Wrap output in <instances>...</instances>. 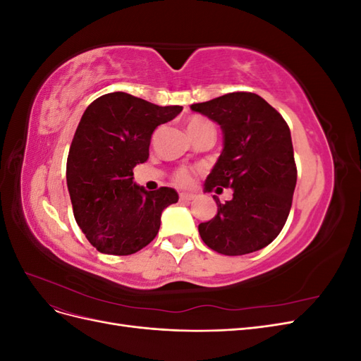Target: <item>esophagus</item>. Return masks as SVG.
<instances>
[{
	"instance_id": "34e87169",
	"label": "esophagus",
	"mask_w": 361,
	"mask_h": 361,
	"mask_svg": "<svg viewBox=\"0 0 361 361\" xmlns=\"http://www.w3.org/2000/svg\"><path fill=\"white\" fill-rule=\"evenodd\" d=\"M179 197H180L182 202H190V200H192L195 197V195L191 194V192H180Z\"/></svg>"
}]
</instances>
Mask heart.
Wrapping results in <instances>:
<instances>
[{
	"label": "heart",
	"mask_w": 361,
	"mask_h": 361,
	"mask_svg": "<svg viewBox=\"0 0 361 361\" xmlns=\"http://www.w3.org/2000/svg\"><path fill=\"white\" fill-rule=\"evenodd\" d=\"M206 123H209V122H207V120L203 118V117H192L190 122H188V130L197 129V128H200V126H203ZM174 180H176L178 185H182V187H185V185H190L191 180H192L191 170H188V169H179L176 173H174Z\"/></svg>",
	"instance_id": "heart-1"
}]
</instances>
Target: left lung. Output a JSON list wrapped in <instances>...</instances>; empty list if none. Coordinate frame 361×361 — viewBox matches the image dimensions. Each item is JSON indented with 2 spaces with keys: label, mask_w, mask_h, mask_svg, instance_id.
<instances>
[{
  "label": "left lung",
  "mask_w": 361,
  "mask_h": 361,
  "mask_svg": "<svg viewBox=\"0 0 361 361\" xmlns=\"http://www.w3.org/2000/svg\"><path fill=\"white\" fill-rule=\"evenodd\" d=\"M191 110L220 125L223 152L204 191L233 190L216 215L199 224L203 243L216 253L241 256L271 244L285 226L297 185L290 130L264 97L236 92L192 104Z\"/></svg>",
  "instance_id": "obj_1"
}]
</instances>
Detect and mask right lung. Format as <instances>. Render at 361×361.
I'll list each match as a JSON object with an SVG mask.
<instances>
[{
	"instance_id": "1",
	"label": "right lung",
	"mask_w": 361,
	"mask_h": 361,
	"mask_svg": "<svg viewBox=\"0 0 361 361\" xmlns=\"http://www.w3.org/2000/svg\"><path fill=\"white\" fill-rule=\"evenodd\" d=\"M180 111L123 92L97 97L84 111L66 180L75 220L101 253L128 256L145 248L159 231L162 211L179 200L173 188L140 187L133 169L147 161L154 130Z\"/></svg>"
}]
</instances>
